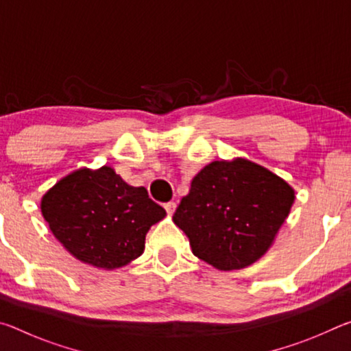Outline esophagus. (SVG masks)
Listing matches in <instances>:
<instances>
[{"label": "esophagus", "instance_id": "1", "mask_svg": "<svg viewBox=\"0 0 351 351\" xmlns=\"http://www.w3.org/2000/svg\"><path fill=\"white\" fill-rule=\"evenodd\" d=\"M164 207H165V210H167L169 215H173V212L176 210V203L175 201H170V203H165Z\"/></svg>", "mask_w": 351, "mask_h": 351}]
</instances>
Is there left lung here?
Listing matches in <instances>:
<instances>
[{
	"label": "left lung",
	"mask_w": 351,
	"mask_h": 351,
	"mask_svg": "<svg viewBox=\"0 0 351 351\" xmlns=\"http://www.w3.org/2000/svg\"><path fill=\"white\" fill-rule=\"evenodd\" d=\"M294 198L287 181L258 164L213 161L192 180L173 223L198 258L219 271L241 269L271 247Z\"/></svg>",
	"instance_id": "8db88e82"
}]
</instances>
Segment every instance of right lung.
Instances as JSON below:
<instances>
[{
  "label": "right lung",
  "mask_w": 351,
  "mask_h": 351,
  "mask_svg": "<svg viewBox=\"0 0 351 351\" xmlns=\"http://www.w3.org/2000/svg\"><path fill=\"white\" fill-rule=\"evenodd\" d=\"M51 232L69 254L102 269L128 265L144 252L145 235L165 210L114 169H80L62 178L41 198Z\"/></svg>",
  "instance_id": "right-lung-1"
}]
</instances>
